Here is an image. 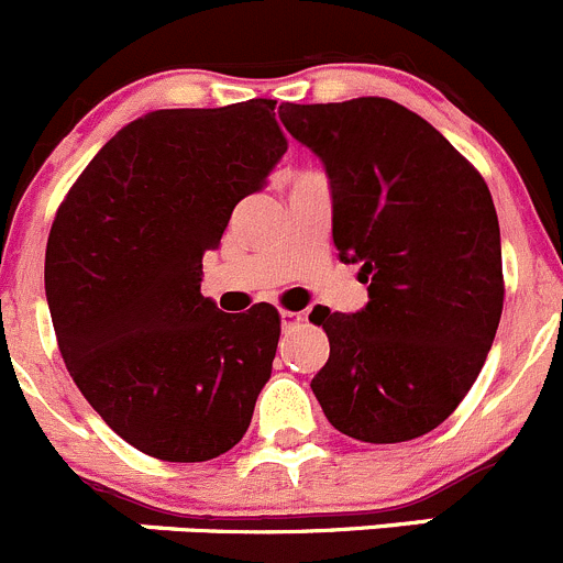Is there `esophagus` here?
Segmentation results:
<instances>
[{
    "label": "esophagus",
    "instance_id": "1",
    "mask_svg": "<svg viewBox=\"0 0 563 563\" xmlns=\"http://www.w3.org/2000/svg\"><path fill=\"white\" fill-rule=\"evenodd\" d=\"M282 325L284 328H292L295 322H300L303 320V314H300V311H289V309H282Z\"/></svg>",
    "mask_w": 563,
    "mask_h": 563
}]
</instances>
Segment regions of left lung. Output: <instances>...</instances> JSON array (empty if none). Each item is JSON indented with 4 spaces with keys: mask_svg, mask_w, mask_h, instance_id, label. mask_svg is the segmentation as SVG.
I'll list each match as a JSON object with an SVG mask.
<instances>
[{
    "mask_svg": "<svg viewBox=\"0 0 563 563\" xmlns=\"http://www.w3.org/2000/svg\"><path fill=\"white\" fill-rule=\"evenodd\" d=\"M279 117L325 166L333 246L369 282L355 314L311 311L331 342L311 391L355 441L427 435L471 391L504 309L487 183L424 117L388 98L282 103Z\"/></svg>",
    "mask_w": 563,
    "mask_h": 563,
    "instance_id": "1",
    "label": "left lung"
}]
</instances>
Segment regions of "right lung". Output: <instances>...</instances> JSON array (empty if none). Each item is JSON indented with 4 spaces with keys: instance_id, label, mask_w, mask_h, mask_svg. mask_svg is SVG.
<instances>
[{
    "instance_id": "1",
    "label": "right lung",
    "mask_w": 563,
    "mask_h": 563,
    "mask_svg": "<svg viewBox=\"0 0 563 563\" xmlns=\"http://www.w3.org/2000/svg\"><path fill=\"white\" fill-rule=\"evenodd\" d=\"M276 100L158 109L100 147L46 246V298L70 377L139 452L205 463L252 424L282 320L199 292L235 205L287 153Z\"/></svg>"
}]
</instances>
